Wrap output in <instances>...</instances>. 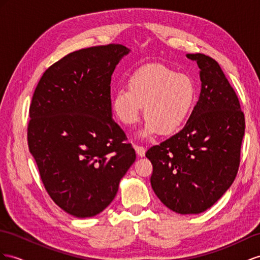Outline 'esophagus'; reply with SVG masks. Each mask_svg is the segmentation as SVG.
Wrapping results in <instances>:
<instances>
[{
	"mask_svg": "<svg viewBox=\"0 0 260 260\" xmlns=\"http://www.w3.org/2000/svg\"><path fill=\"white\" fill-rule=\"evenodd\" d=\"M135 150H136L137 155H138L139 157H144L145 154H146V148L144 147V146L136 145V146H135Z\"/></svg>",
	"mask_w": 260,
	"mask_h": 260,
	"instance_id": "1",
	"label": "esophagus"
}]
</instances>
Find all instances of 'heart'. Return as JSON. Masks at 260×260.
I'll return each mask as SVG.
<instances>
[{"mask_svg":"<svg viewBox=\"0 0 260 260\" xmlns=\"http://www.w3.org/2000/svg\"><path fill=\"white\" fill-rule=\"evenodd\" d=\"M197 101V86L184 73H177L160 63L141 67L129 77L127 89H118L112 96L111 108L124 125L139 121L144 106L147 118L141 132L143 138L160 131L174 134L190 116Z\"/></svg>","mask_w":260,"mask_h":260,"instance_id":"1","label":"heart"}]
</instances>
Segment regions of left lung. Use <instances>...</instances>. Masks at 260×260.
<instances>
[{
  "mask_svg": "<svg viewBox=\"0 0 260 260\" xmlns=\"http://www.w3.org/2000/svg\"><path fill=\"white\" fill-rule=\"evenodd\" d=\"M200 68L201 92L184 127L146 152L151 188L179 214L210 209L235 180L245 133L238 98L221 67L203 54H188Z\"/></svg>",
  "mask_w": 260,
  "mask_h": 260,
  "instance_id": "obj_1",
  "label": "left lung"
}]
</instances>
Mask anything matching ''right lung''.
I'll return each instance as SVG.
<instances>
[{
    "label": "right lung",
    "instance_id": "obj_1",
    "mask_svg": "<svg viewBox=\"0 0 260 260\" xmlns=\"http://www.w3.org/2000/svg\"><path fill=\"white\" fill-rule=\"evenodd\" d=\"M128 52L119 44L70 52L44 72L31 99L29 151L52 201L76 217L109 206L136 159L111 108L112 75Z\"/></svg>",
    "mask_w": 260,
    "mask_h": 260
}]
</instances>
